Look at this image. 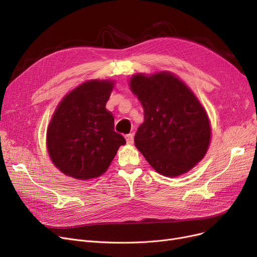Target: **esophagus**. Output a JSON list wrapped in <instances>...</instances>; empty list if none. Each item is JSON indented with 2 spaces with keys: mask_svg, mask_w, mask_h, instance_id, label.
Masks as SVG:
<instances>
[{
  "mask_svg": "<svg viewBox=\"0 0 257 257\" xmlns=\"http://www.w3.org/2000/svg\"><path fill=\"white\" fill-rule=\"evenodd\" d=\"M125 139H126L127 144H132V143H134V135H132V134L126 135V136H125Z\"/></svg>",
  "mask_w": 257,
  "mask_h": 257,
  "instance_id": "34e87169",
  "label": "esophagus"
}]
</instances>
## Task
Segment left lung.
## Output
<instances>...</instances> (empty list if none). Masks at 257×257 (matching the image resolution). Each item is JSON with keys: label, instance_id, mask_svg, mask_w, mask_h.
Masks as SVG:
<instances>
[{"label": "left lung", "instance_id": "obj_1", "mask_svg": "<svg viewBox=\"0 0 257 257\" xmlns=\"http://www.w3.org/2000/svg\"><path fill=\"white\" fill-rule=\"evenodd\" d=\"M130 88L144 108L135 143L161 175L177 177L204 157L211 140L206 112L195 94L173 74H138Z\"/></svg>", "mask_w": 257, "mask_h": 257}]
</instances>
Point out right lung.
<instances>
[{
    "label": "right lung",
    "instance_id": "add662e5",
    "mask_svg": "<svg viewBox=\"0 0 257 257\" xmlns=\"http://www.w3.org/2000/svg\"><path fill=\"white\" fill-rule=\"evenodd\" d=\"M113 82L91 80L74 89L57 107L47 129V150L55 166L75 179L102 175L126 140L114 130L106 110Z\"/></svg>",
    "mask_w": 257,
    "mask_h": 257
}]
</instances>
